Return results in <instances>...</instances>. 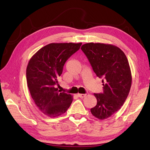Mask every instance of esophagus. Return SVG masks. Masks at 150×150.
I'll return each mask as SVG.
<instances>
[{
  "instance_id": "esophagus-1",
  "label": "esophagus",
  "mask_w": 150,
  "mask_h": 150,
  "mask_svg": "<svg viewBox=\"0 0 150 150\" xmlns=\"http://www.w3.org/2000/svg\"><path fill=\"white\" fill-rule=\"evenodd\" d=\"M78 96L79 98H85L86 96V94H78Z\"/></svg>"
}]
</instances>
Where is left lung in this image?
<instances>
[{"mask_svg": "<svg viewBox=\"0 0 150 150\" xmlns=\"http://www.w3.org/2000/svg\"><path fill=\"white\" fill-rule=\"evenodd\" d=\"M81 50L87 57L93 71L103 78V94H94L97 105L91 109L100 120L117 112L124 104L130 91L132 77L125 54L118 47L101 43H87Z\"/></svg>", "mask_w": 150, "mask_h": 150, "instance_id": "left-lung-1", "label": "left lung"}]
</instances>
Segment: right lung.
I'll return each mask as SVG.
<instances>
[{
  "mask_svg": "<svg viewBox=\"0 0 150 150\" xmlns=\"http://www.w3.org/2000/svg\"><path fill=\"white\" fill-rule=\"evenodd\" d=\"M82 43H51L36 52L26 69L27 85L35 105L43 114L57 117L67 110L73 96L54 87L66 61Z\"/></svg>",
  "mask_w": 150,
  "mask_h": 150,
  "instance_id": "add662e5",
  "label": "right lung"
}]
</instances>
